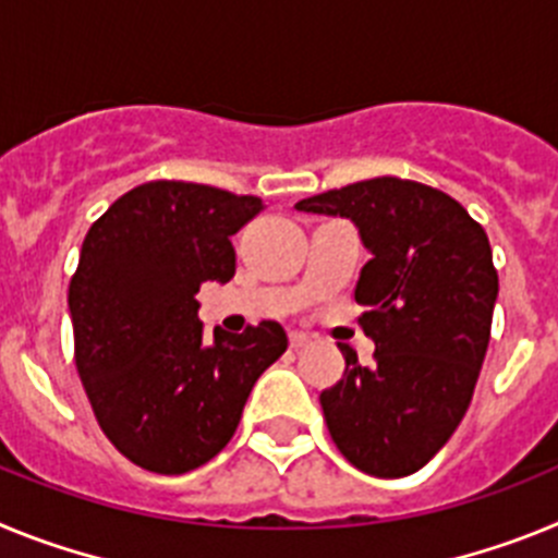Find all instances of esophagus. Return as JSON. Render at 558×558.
Masks as SVG:
<instances>
[{"label": "esophagus", "instance_id": "esophagus-1", "mask_svg": "<svg viewBox=\"0 0 558 558\" xmlns=\"http://www.w3.org/2000/svg\"><path fill=\"white\" fill-rule=\"evenodd\" d=\"M310 335L307 332H299V329H293V332H290V349H304L310 343Z\"/></svg>", "mask_w": 558, "mask_h": 558}]
</instances>
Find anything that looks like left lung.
Wrapping results in <instances>:
<instances>
[{"instance_id": "8db88e82", "label": "left lung", "mask_w": 558, "mask_h": 558, "mask_svg": "<svg viewBox=\"0 0 558 558\" xmlns=\"http://www.w3.org/2000/svg\"><path fill=\"white\" fill-rule=\"evenodd\" d=\"M340 215L372 251L354 288L374 366L354 349L322 391L335 447L374 477L422 470L461 425L492 335L497 270L489 236L456 198L418 181H357L295 204Z\"/></svg>"}]
</instances>
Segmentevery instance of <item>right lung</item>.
<instances>
[{
    "instance_id": "right-lung-1",
    "label": "right lung",
    "mask_w": 558,
    "mask_h": 558,
    "mask_svg": "<svg viewBox=\"0 0 558 558\" xmlns=\"http://www.w3.org/2000/svg\"><path fill=\"white\" fill-rule=\"evenodd\" d=\"M263 209L256 195L147 181L83 240L69 282L77 374L108 441L142 470L184 475L211 461L288 349L276 322L211 338L198 322L195 293L234 276L229 236Z\"/></svg>"
}]
</instances>
